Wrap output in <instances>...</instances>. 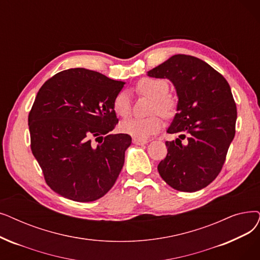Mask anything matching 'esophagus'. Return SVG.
Listing matches in <instances>:
<instances>
[{
    "instance_id": "1",
    "label": "esophagus",
    "mask_w": 260,
    "mask_h": 260,
    "mask_svg": "<svg viewBox=\"0 0 260 260\" xmlns=\"http://www.w3.org/2000/svg\"><path fill=\"white\" fill-rule=\"evenodd\" d=\"M133 142L135 143V144H137V145H142V144H146L149 142V140H146V139H140V138H134L133 139Z\"/></svg>"
}]
</instances>
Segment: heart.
<instances>
[{"label":"heart","instance_id":"obj_1","mask_svg":"<svg viewBox=\"0 0 260 260\" xmlns=\"http://www.w3.org/2000/svg\"><path fill=\"white\" fill-rule=\"evenodd\" d=\"M137 92L141 95L148 96L154 101L152 112H158L165 118H171L175 112V102L168 96L169 85L165 80L159 78H142L136 86ZM112 109L118 117L126 118L131 115L132 102L127 92L120 91L112 101ZM161 119L158 115L150 118L139 119L132 118L123 121L120 124L122 133L131 135L135 138L145 139L158 132L161 127Z\"/></svg>","mask_w":260,"mask_h":260}]
</instances>
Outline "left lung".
Returning <instances> with one entry per match:
<instances>
[{
	"mask_svg": "<svg viewBox=\"0 0 260 260\" xmlns=\"http://www.w3.org/2000/svg\"><path fill=\"white\" fill-rule=\"evenodd\" d=\"M168 78L178 96L167 141L168 154L157 169L173 189L194 192L218 176L235 137L237 107L228 81L194 56L177 54L148 72Z\"/></svg>",
	"mask_w": 260,
	"mask_h": 260,
	"instance_id": "8db88e82",
	"label": "left lung"
}]
</instances>
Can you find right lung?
<instances>
[{"instance_id": "add662e5", "label": "right lung", "mask_w": 260, "mask_h": 260, "mask_svg": "<svg viewBox=\"0 0 260 260\" xmlns=\"http://www.w3.org/2000/svg\"><path fill=\"white\" fill-rule=\"evenodd\" d=\"M124 84L74 68L39 89L28 115L30 149L56 193L92 202L115 185L132 143L127 134H109L119 121L112 101Z\"/></svg>"}]
</instances>
